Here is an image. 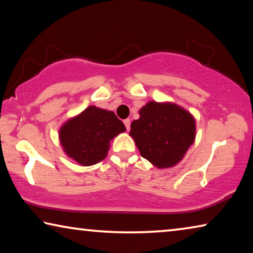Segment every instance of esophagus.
Segmentation results:
<instances>
[{"label":"esophagus","instance_id":"1","mask_svg":"<svg viewBox=\"0 0 253 253\" xmlns=\"http://www.w3.org/2000/svg\"><path fill=\"white\" fill-rule=\"evenodd\" d=\"M124 124H125L126 129L129 130L130 129V121H129V119H125V121H124Z\"/></svg>","mask_w":253,"mask_h":253}]
</instances>
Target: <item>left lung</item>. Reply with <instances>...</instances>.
I'll use <instances>...</instances> for the list:
<instances>
[{
  "label": "left lung",
  "mask_w": 253,
  "mask_h": 253,
  "mask_svg": "<svg viewBox=\"0 0 253 253\" xmlns=\"http://www.w3.org/2000/svg\"><path fill=\"white\" fill-rule=\"evenodd\" d=\"M195 119L173 102L148 101L131 123L129 135L144 158L157 169L182 161L195 139Z\"/></svg>",
  "instance_id": "1"
}]
</instances>
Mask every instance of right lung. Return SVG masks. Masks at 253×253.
Segmentation results:
<instances>
[{"instance_id":"right-lung-1","label":"right lung","mask_w":253,"mask_h":253,"mask_svg":"<svg viewBox=\"0 0 253 253\" xmlns=\"http://www.w3.org/2000/svg\"><path fill=\"white\" fill-rule=\"evenodd\" d=\"M126 127L113 111L89 106L70 118L59 130L63 152L83 166H91L107 156L110 142Z\"/></svg>"}]
</instances>
